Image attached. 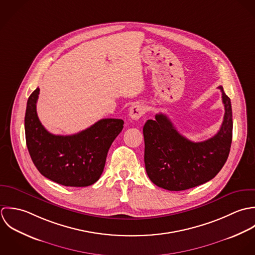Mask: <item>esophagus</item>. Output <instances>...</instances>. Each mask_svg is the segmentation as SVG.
Listing matches in <instances>:
<instances>
[{
    "mask_svg": "<svg viewBox=\"0 0 255 255\" xmlns=\"http://www.w3.org/2000/svg\"><path fill=\"white\" fill-rule=\"evenodd\" d=\"M144 114H145V107L138 103L132 105L129 111V115L133 120H139Z\"/></svg>",
    "mask_w": 255,
    "mask_h": 255,
    "instance_id": "obj_1",
    "label": "esophagus"
}]
</instances>
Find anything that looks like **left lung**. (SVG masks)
I'll return each mask as SVG.
<instances>
[{"instance_id":"1","label":"left lung","mask_w":255,"mask_h":255,"mask_svg":"<svg viewBox=\"0 0 255 255\" xmlns=\"http://www.w3.org/2000/svg\"><path fill=\"white\" fill-rule=\"evenodd\" d=\"M225 115L218 133L203 142H192L175 129L162 113L143 128L145 166L151 181L169 191L186 190L214 178L226 163L233 138V112L223 87Z\"/></svg>"}]
</instances>
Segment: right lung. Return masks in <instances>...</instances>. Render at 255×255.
Wrapping results in <instances>:
<instances>
[{
    "mask_svg": "<svg viewBox=\"0 0 255 255\" xmlns=\"http://www.w3.org/2000/svg\"><path fill=\"white\" fill-rule=\"evenodd\" d=\"M39 91L37 88L28 98L24 117L26 146L34 165L43 176L64 186L94 184L102 175L108 150L124 121L106 118L74 135H53L37 116Z\"/></svg>",
    "mask_w": 255,
    "mask_h": 255,
    "instance_id": "add662e5",
    "label": "right lung"
}]
</instances>
